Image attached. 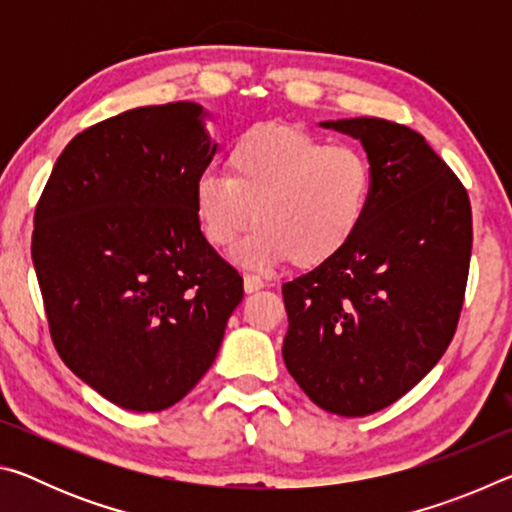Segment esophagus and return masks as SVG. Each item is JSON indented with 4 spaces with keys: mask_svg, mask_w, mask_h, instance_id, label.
<instances>
[{
    "mask_svg": "<svg viewBox=\"0 0 512 512\" xmlns=\"http://www.w3.org/2000/svg\"><path fill=\"white\" fill-rule=\"evenodd\" d=\"M264 287H266L264 277L253 275V273H246V275H244V289H246V293H255V291L264 289Z\"/></svg>",
    "mask_w": 512,
    "mask_h": 512,
    "instance_id": "obj_1",
    "label": "esophagus"
}]
</instances>
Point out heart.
<instances>
[{"label":"heart","mask_w":512,"mask_h":512,"mask_svg":"<svg viewBox=\"0 0 512 512\" xmlns=\"http://www.w3.org/2000/svg\"><path fill=\"white\" fill-rule=\"evenodd\" d=\"M225 173L194 180V207L205 239L216 248L235 241L248 266L314 268L334 259L368 219L375 171L354 146L327 144L291 124H257L225 155Z\"/></svg>","instance_id":"1"}]
</instances>
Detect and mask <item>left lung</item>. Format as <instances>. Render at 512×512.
<instances>
[{"label": "left lung", "instance_id": "1", "mask_svg": "<svg viewBox=\"0 0 512 512\" xmlns=\"http://www.w3.org/2000/svg\"><path fill=\"white\" fill-rule=\"evenodd\" d=\"M320 126L361 142L375 194L350 246L282 287V357L320 409L361 418L409 393L452 343L472 210L461 180L411 128L377 117Z\"/></svg>", "mask_w": 512, "mask_h": 512}]
</instances>
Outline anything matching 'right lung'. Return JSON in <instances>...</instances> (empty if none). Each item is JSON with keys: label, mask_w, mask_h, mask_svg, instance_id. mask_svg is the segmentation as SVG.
I'll return each instance as SVG.
<instances>
[{"label": "right lung", "mask_w": 512, "mask_h": 512, "mask_svg": "<svg viewBox=\"0 0 512 512\" xmlns=\"http://www.w3.org/2000/svg\"><path fill=\"white\" fill-rule=\"evenodd\" d=\"M192 101L126 110L58 155L31 257L65 366L128 411H162L216 359L244 280L207 244L194 180L216 151Z\"/></svg>", "instance_id": "obj_1"}]
</instances>
